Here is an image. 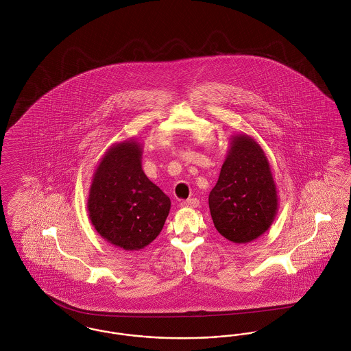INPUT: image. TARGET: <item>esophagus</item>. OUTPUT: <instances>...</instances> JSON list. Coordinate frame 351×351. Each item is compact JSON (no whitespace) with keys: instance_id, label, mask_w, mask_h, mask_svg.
I'll return each mask as SVG.
<instances>
[{"instance_id":"esophagus-1","label":"esophagus","mask_w":351,"mask_h":351,"mask_svg":"<svg viewBox=\"0 0 351 351\" xmlns=\"http://www.w3.org/2000/svg\"><path fill=\"white\" fill-rule=\"evenodd\" d=\"M180 205H182V208H197V206H200V201L199 199L193 197V199L182 201Z\"/></svg>"}]
</instances>
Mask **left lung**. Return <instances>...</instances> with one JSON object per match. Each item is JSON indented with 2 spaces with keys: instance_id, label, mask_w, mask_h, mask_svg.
<instances>
[{
  "instance_id": "8db88e82",
  "label": "left lung",
  "mask_w": 351,
  "mask_h": 351,
  "mask_svg": "<svg viewBox=\"0 0 351 351\" xmlns=\"http://www.w3.org/2000/svg\"><path fill=\"white\" fill-rule=\"evenodd\" d=\"M278 208V188L265 151L250 135L234 134L209 193L218 233L234 243H249L267 232Z\"/></svg>"
}]
</instances>
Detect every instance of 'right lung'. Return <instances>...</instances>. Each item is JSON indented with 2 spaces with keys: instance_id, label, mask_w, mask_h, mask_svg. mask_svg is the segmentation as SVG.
Masks as SVG:
<instances>
[{
  "instance_id": "1",
  "label": "right lung",
  "mask_w": 351,
  "mask_h": 351,
  "mask_svg": "<svg viewBox=\"0 0 351 351\" xmlns=\"http://www.w3.org/2000/svg\"><path fill=\"white\" fill-rule=\"evenodd\" d=\"M142 151L135 138L112 145L93 172L86 202L96 232L126 251L149 246L171 209L169 197L142 169Z\"/></svg>"
}]
</instances>
